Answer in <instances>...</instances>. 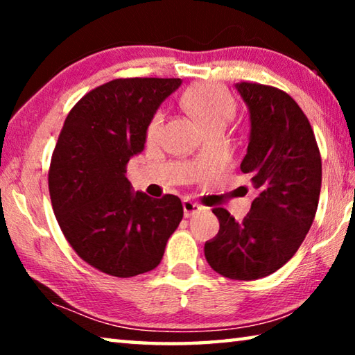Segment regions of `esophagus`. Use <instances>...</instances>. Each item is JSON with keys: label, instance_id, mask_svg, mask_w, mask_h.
I'll list each match as a JSON object with an SVG mask.
<instances>
[{"label": "esophagus", "instance_id": "34e87169", "mask_svg": "<svg viewBox=\"0 0 355 355\" xmlns=\"http://www.w3.org/2000/svg\"><path fill=\"white\" fill-rule=\"evenodd\" d=\"M200 209H202V207L199 205V203H196L192 200H183V211H184L186 218H189V216H192V214H197Z\"/></svg>", "mask_w": 355, "mask_h": 355}]
</instances>
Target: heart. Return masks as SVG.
<instances>
[{
    "label": "heart",
    "instance_id": "heart-1",
    "mask_svg": "<svg viewBox=\"0 0 355 355\" xmlns=\"http://www.w3.org/2000/svg\"><path fill=\"white\" fill-rule=\"evenodd\" d=\"M183 106L200 127L208 131L211 128H225L236 110V103L230 92L219 84L200 83L191 87L183 95ZM163 127V112H156L147 127V137L155 139Z\"/></svg>",
    "mask_w": 355,
    "mask_h": 355
}]
</instances>
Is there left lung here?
Returning a JSON list of instances; mask_svg holds the SVG:
<instances>
[{
    "label": "left lung",
    "mask_w": 355,
    "mask_h": 355,
    "mask_svg": "<svg viewBox=\"0 0 355 355\" xmlns=\"http://www.w3.org/2000/svg\"><path fill=\"white\" fill-rule=\"evenodd\" d=\"M235 87L249 110L241 171L252 177L255 199L241 222L213 208L219 232L205 243V258L224 277L255 280L284 266L313 224L321 155L309 119L286 92L257 83Z\"/></svg>",
    "instance_id": "left-lung-1"
}]
</instances>
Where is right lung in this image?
Wrapping results in <instances>:
<instances>
[{"label": "right lung", "instance_id": "obj_1", "mask_svg": "<svg viewBox=\"0 0 355 355\" xmlns=\"http://www.w3.org/2000/svg\"><path fill=\"white\" fill-rule=\"evenodd\" d=\"M180 78H127L94 89L65 119L48 186L58 224L84 261L116 277L152 271L183 219L177 196L133 191L127 164Z\"/></svg>", "mask_w": 355, "mask_h": 355}]
</instances>
